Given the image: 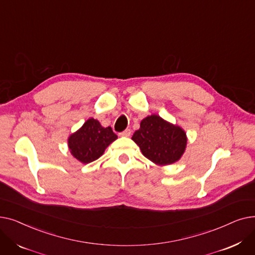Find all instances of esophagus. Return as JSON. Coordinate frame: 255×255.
<instances>
[{"instance_id":"1","label":"esophagus","mask_w":255,"mask_h":255,"mask_svg":"<svg viewBox=\"0 0 255 255\" xmlns=\"http://www.w3.org/2000/svg\"><path fill=\"white\" fill-rule=\"evenodd\" d=\"M131 134V130L130 129H126L123 132L120 133V136H123V137H129Z\"/></svg>"}]
</instances>
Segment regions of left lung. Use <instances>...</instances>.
<instances>
[{
  "mask_svg": "<svg viewBox=\"0 0 255 255\" xmlns=\"http://www.w3.org/2000/svg\"><path fill=\"white\" fill-rule=\"evenodd\" d=\"M131 138L139 146L142 155L159 166L178 162L185 153L188 140L182 127L157 115L141 120L139 129Z\"/></svg>",
  "mask_w": 255,
  "mask_h": 255,
  "instance_id": "8db88e82",
  "label": "left lung"
}]
</instances>
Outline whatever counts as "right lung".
Returning <instances> with one entry per match:
<instances>
[{
	"instance_id": "right-lung-1",
	"label": "right lung",
	"mask_w": 255,
	"mask_h": 255,
	"mask_svg": "<svg viewBox=\"0 0 255 255\" xmlns=\"http://www.w3.org/2000/svg\"><path fill=\"white\" fill-rule=\"evenodd\" d=\"M118 138L111 127H102L98 120L90 118L68 137L71 155L79 162L88 164L103 155L105 149Z\"/></svg>"
}]
</instances>
